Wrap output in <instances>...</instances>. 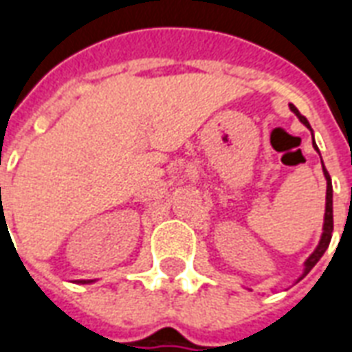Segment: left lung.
<instances>
[{"instance_id": "8db88e82", "label": "left lung", "mask_w": 352, "mask_h": 352, "mask_svg": "<svg viewBox=\"0 0 352 352\" xmlns=\"http://www.w3.org/2000/svg\"><path fill=\"white\" fill-rule=\"evenodd\" d=\"M290 111L292 113H296V116L300 118V122H303L307 128H311L309 122H307V118L305 116L300 115V111L294 107V105H290ZM313 146L318 151V146L315 145V141H313ZM322 173H324L326 177V211H324V224H322V236H320V241H318L317 249L311 252L309 258L305 260V264H303V273L300 279H303L307 273L313 270V265L317 264L318 260H320V256L324 254L326 249H328V245H330V239H332V232H333V207H332V196H333V190H332V179H330V175H328V171H326L324 164H322ZM298 279V280H300Z\"/></svg>"}]
</instances>
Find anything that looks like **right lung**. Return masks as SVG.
<instances>
[{
	"label": "right lung",
	"instance_id": "right-lung-1",
	"mask_svg": "<svg viewBox=\"0 0 352 352\" xmlns=\"http://www.w3.org/2000/svg\"><path fill=\"white\" fill-rule=\"evenodd\" d=\"M0 190H1V188H0ZM75 283H79V285H88V283H94V280H90V279H88V280L80 279V280H75Z\"/></svg>",
	"mask_w": 352,
	"mask_h": 352
}]
</instances>
